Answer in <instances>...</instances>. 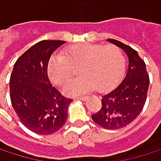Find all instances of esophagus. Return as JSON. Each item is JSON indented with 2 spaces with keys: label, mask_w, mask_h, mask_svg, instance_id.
Returning a JSON list of instances; mask_svg holds the SVG:
<instances>
[{
  "label": "esophagus",
  "mask_w": 161,
  "mask_h": 161,
  "mask_svg": "<svg viewBox=\"0 0 161 161\" xmlns=\"http://www.w3.org/2000/svg\"><path fill=\"white\" fill-rule=\"evenodd\" d=\"M76 99H79V100H81V101H86L88 99V96H80V97H77Z\"/></svg>",
  "instance_id": "obj_1"
}]
</instances>
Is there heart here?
I'll return each mask as SVG.
<instances>
[{"label":"heart","instance_id":"obj_1","mask_svg":"<svg viewBox=\"0 0 161 161\" xmlns=\"http://www.w3.org/2000/svg\"><path fill=\"white\" fill-rule=\"evenodd\" d=\"M122 51L115 46L78 44L68 47L62 55L49 60L47 74L54 85H62L74 69L80 76L69 80L62 87L66 95L75 96L92 91H107L117 84L124 71Z\"/></svg>","mask_w":161,"mask_h":161}]
</instances>
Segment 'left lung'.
<instances>
[{
    "label": "left lung",
    "mask_w": 161,
    "mask_h": 161,
    "mask_svg": "<svg viewBox=\"0 0 161 161\" xmlns=\"http://www.w3.org/2000/svg\"><path fill=\"white\" fill-rule=\"evenodd\" d=\"M107 41L125 51L129 65L123 80L102 96L101 110L92 114V118L103 128L117 130L126 127L139 115L145 105L150 81L146 65L136 50L114 39Z\"/></svg>",
    "instance_id": "obj_1"
}]
</instances>
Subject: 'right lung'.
I'll use <instances>...</instances> for the list:
<instances>
[{"mask_svg": "<svg viewBox=\"0 0 161 161\" xmlns=\"http://www.w3.org/2000/svg\"><path fill=\"white\" fill-rule=\"evenodd\" d=\"M65 43L44 40L32 46L16 61L10 76L12 107L23 125L38 135H51L67 121L72 100L64 97L47 76L52 53Z\"/></svg>", "mask_w": 161, "mask_h": 161, "instance_id": "add662e5", "label": "right lung"}]
</instances>
